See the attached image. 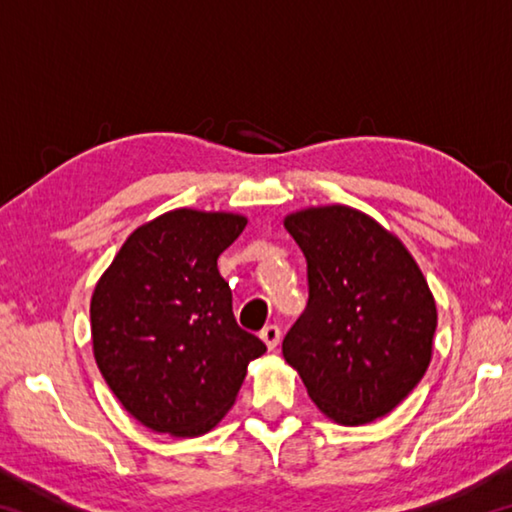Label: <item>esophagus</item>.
<instances>
[{
  "mask_svg": "<svg viewBox=\"0 0 512 512\" xmlns=\"http://www.w3.org/2000/svg\"><path fill=\"white\" fill-rule=\"evenodd\" d=\"M259 339L266 343L268 350H275L277 345H280V339H282L280 327H277V325H266L262 332H259Z\"/></svg>",
  "mask_w": 512,
  "mask_h": 512,
  "instance_id": "esophagus-1",
  "label": "esophagus"
}]
</instances>
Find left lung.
<instances>
[{
	"label": "left lung",
	"instance_id": "8db88e82",
	"mask_svg": "<svg viewBox=\"0 0 512 512\" xmlns=\"http://www.w3.org/2000/svg\"><path fill=\"white\" fill-rule=\"evenodd\" d=\"M307 257L309 302L282 341L320 413L343 427L384 418L424 377L438 309L400 237L350 205L284 216Z\"/></svg>",
	"mask_w": 512,
	"mask_h": 512
}]
</instances>
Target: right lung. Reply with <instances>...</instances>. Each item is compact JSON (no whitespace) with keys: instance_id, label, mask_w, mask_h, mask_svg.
<instances>
[{"instance_id":"obj_1","label":"right lung","mask_w":512,"mask_h":512,"mask_svg":"<svg viewBox=\"0 0 512 512\" xmlns=\"http://www.w3.org/2000/svg\"><path fill=\"white\" fill-rule=\"evenodd\" d=\"M246 223L235 212H164L131 232L94 287V359L146 429L176 438L212 431L235 404L248 363L266 352L237 325L216 266Z\"/></svg>"}]
</instances>
